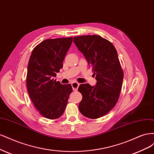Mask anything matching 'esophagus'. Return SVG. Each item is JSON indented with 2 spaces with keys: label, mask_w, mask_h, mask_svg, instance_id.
Wrapping results in <instances>:
<instances>
[{
  "label": "esophagus",
  "mask_w": 154,
  "mask_h": 154,
  "mask_svg": "<svg viewBox=\"0 0 154 154\" xmlns=\"http://www.w3.org/2000/svg\"><path fill=\"white\" fill-rule=\"evenodd\" d=\"M72 86L73 91H77L79 86V84L78 82H72Z\"/></svg>",
  "instance_id": "obj_1"
}]
</instances>
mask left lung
I'll list each match as a JSON object with an SVG mask.
<instances>
[{
  "label": "left lung",
  "instance_id": "8db88e82",
  "mask_svg": "<svg viewBox=\"0 0 154 154\" xmlns=\"http://www.w3.org/2000/svg\"><path fill=\"white\" fill-rule=\"evenodd\" d=\"M73 42L92 67L97 84H82L78 90L82 95L79 109L82 115L96 119L104 116L115 106L123 79L118 54L113 45L98 35L73 38Z\"/></svg>",
  "mask_w": 154,
  "mask_h": 154
}]
</instances>
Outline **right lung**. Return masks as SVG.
<instances>
[{
    "label": "right lung",
    "instance_id": "obj_1",
    "mask_svg": "<svg viewBox=\"0 0 154 154\" xmlns=\"http://www.w3.org/2000/svg\"><path fill=\"white\" fill-rule=\"evenodd\" d=\"M73 42V37L47 39L33 49L27 73V88L32 103L42 116L60 117L72 91L70 84H61L54 77Z\"/></svg>",
    "mask_w": 154,
    "mask_h": 154
}]
</instances>
